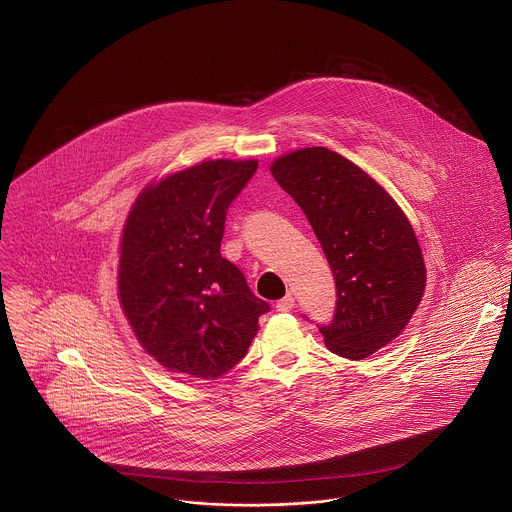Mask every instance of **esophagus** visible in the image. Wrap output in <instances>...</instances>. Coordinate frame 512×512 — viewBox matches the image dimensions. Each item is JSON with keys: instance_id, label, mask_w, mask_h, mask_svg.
I'll list each match as a JSON object with an SVG mask.
<instances>
[{"instance_id": "obj_1", "label": "esophagus", "mask_w": 512, "mask_h": 512, "mask_svg": "<svg viewBox=\"0 0 512 512\" xmlns=\"http://www.w3.org/2000/svg\"><path fill=\"white\" fill-rule=\"evenodd\" d=\"M293 303H295V299H293L292 295L288 293L286 297H282V299L276 303V309H278V311H282V313H286V311H290V309H292Z\"/></svg>"}]
</instances>
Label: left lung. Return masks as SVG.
<instances>
[{
    "label": "left lung",
    "mask_w": 512,
    "mask_h": 512,
    "mask_svg": "<svg viewBox=\"0 0 512 512\" xmlns=\"http://www.w3.org/2000/svg\"><path fill=\"white\" fill-rule=\"evenodd\" d=\"M309 220L331 266L337 303L319 331L331 353L363 361L394 341L426 288L412 224L365 171L327 147H303L270 167Z\"/></svg>",
    "instance_id": "left-lung-1"
}]
</instances>
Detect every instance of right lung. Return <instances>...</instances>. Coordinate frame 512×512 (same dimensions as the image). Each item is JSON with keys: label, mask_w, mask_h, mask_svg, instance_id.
Instances as JSON below:
<instances>
[{"label": "right lung", "mask_w": 512, "mask_h": 512, "mask_svg": "<svg viewBox=\"0 0 512 512\" xmlns=\"http://www.w3.org/2000/svg\"><path fill=\"white\" fill-rule=\"evenodd\" d=\"M256 169V159L197 163L146 187L126 219L120 303L147 355L171 372L217 380L270 311L220 254L226 211Z\"/></svg>", "instance_id": "right-lung-1"}]
</instances>
